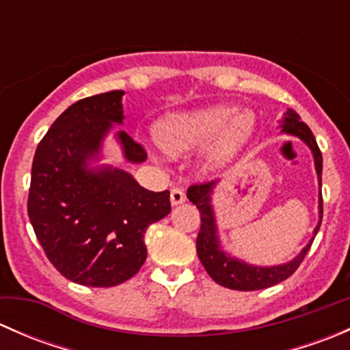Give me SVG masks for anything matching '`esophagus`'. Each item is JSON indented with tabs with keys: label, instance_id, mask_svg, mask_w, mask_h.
Listing matches in <instances>:
<instances>
[{
	"label": "esophagus",
	"instance_id": "obj_1",
	"mask_svg": "<svg viewBox=\"0 0 350 350\" xmlns=\"http://www.w3.org/2000/svg\"><path fill=\"white\" fill-rule=\"evenodd\" d=\"M186 200V195H185V191H183L181 188H172L171 189V203L174 204H181L183 201Z\"/></svg>",
	"mask_w": 350,
	"mask_h": 350
}]
</instances>
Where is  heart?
<instances>
[{
	"label": "heart",
	"instance_id": "b5f03b06",
	"mask_svg": "<svg viewBox=\"0 0 350 350\" xmlns=\"http://www.w3.org/2000/svg\"><path fill=\"white\" fill-rule=\"evenodd\" d=\"M256 132V116L228 105H210L169 113L155 125V139L169 154L183 155L204 150L208 167L228 164Z\"/></svg>",
	"mask_w": 350,
	"mask_h": 350
}]
</instances>
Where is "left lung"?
<instances>
[{
  "label": "left lung",
  "instance_id": "1",
  "mask_svg": "<svg viewBox=\"0 0 350 350\" xmlns=\"http://www.w3.org/2000/svg\"><path fill=\"white\" fill-rule=\"evenodd\" d=\"M281 133L291 135L305 142L310 147L313 154V161H315V171L317 178H319V224H317L315 230H313L312 241L306 243L301 249V252L295 257V259L288 260L284 264H278V266H256V264H249L245 260L239 259V257L230 256L225 252L221 247L220 235H218L217 227V217H215L213 204H211V195L213 189L217 188L218 181L211 183H201V185H193L188 189V200L196 204L201 215V228L198 232L196 237V252L200 257L201 264L204 266L206 273L210 274L211 280L215 283L225 286L228 289H237V291H256V289L271 288V286L281 283V281L288 280L299 264L305 259L306 252L312 247L313 239L319 234L320 224H322V213H323V203H322V152H320L317 140L313 137L312 130L308 129L305 122H301L298 113L293 109H288L284 113L283 120L280 122Z\"/></svg>",
  "mask_w": 350,
  "mask_h": 350
}]
</instances>
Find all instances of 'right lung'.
<instances>
[{
    "label": "right lung",
    "mask_w": 350,
    "mask_h": 350,
    "mask_svg": "<svg viewBox=\"0 0 350 350\" xmlns=\"http://www.w3.org/2000/svg\"><path fill=\"white\" fill-rule=\"evenodd\" d=\"M123 91L76 101L52 123L31 164L28 218L45 256L69 281L122 284L147 257L144 235L171 211L169 191L142 188L130 172L98 164L103 140L123 123ZM123 159L140 164L142 146L115 133Z\"/></svg>",
    "instance_id": "right-lung-1"
}]
</instances>
